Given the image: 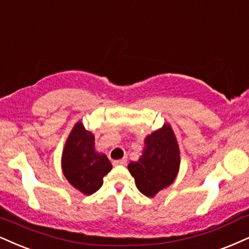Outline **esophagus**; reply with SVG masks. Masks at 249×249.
<instances>
[{"instance_id":"1","label":"esophagus","mask_w":249,"mask_h":249,"mask_svg":"<svg viewBox=\"0 0 249 249\" xmlns=\"http://www.w3.org/2000/svg\"><path fill=\"white\" fill-rule=\"evenodd\" d=\"M113 164L114 165H127V159L122 158V159H120V160H114L113 161Z\"/></svg>"}]
</instances>
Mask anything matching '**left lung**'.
<instances>
[{
    "mask_svg": "<svg viewBox=\"0 0 249 249\" xmlns=\"http://www.w3.org/2000/svg\"><path fill=\"white\" fill-rule=\"evenodd\" d=\"M144 144L142 156L137 161L129 162L128 170L140 192L153 197L176 180L180 167V150L168 124L148 135Z\"/></svg>",
    "mask_w": 249,
    "mask_h": 249,
    "instance_id": "8db88e82",
    "label": "left lung"
}]
</instances>
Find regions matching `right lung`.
Masks as SVG:
<instances>
[{"label":"right lung","mask_w":249,"mask_h":249,"mask_svg":"<svg viewBox=\"0 0 249 249\" xmlns=\"http://www.w3.org/2000/svg\"><path fill=\"white\" fill-rule=\"evenodd\" d=\"M61 162L66 179L85 195L96 193L103 186L104 177L112 170L106 155L94 150V135L81 121L73 125L67 139Z\"/></svg>","instance_id":"obj_1"}]
</instances>
